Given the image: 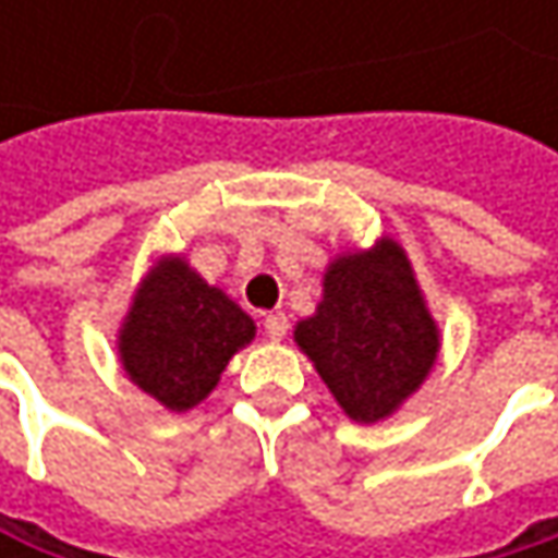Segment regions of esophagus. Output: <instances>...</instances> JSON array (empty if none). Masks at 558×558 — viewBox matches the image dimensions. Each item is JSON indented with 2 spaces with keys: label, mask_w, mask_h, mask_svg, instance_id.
Here are the masks:
<instances>
[{
  "label": "esophagus",
  "mask_w": 558,
  "mask_h": 558,
  "mask_svg": "<svg viewBox=\"0 0 558 558\" xmlns=\"http://www.w3.org/2000/svg\"><path fill=\"white\" fill-rule=\"evenodd\" d=\"M265 332H268V339L280 342L287 336V316L283 313H268L265 316Z\"/></svg>",
  "instance_id": "1"
}]
</instances>
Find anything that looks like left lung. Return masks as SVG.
<instances>
[{"label":"left lung","instance_id":"obj_1","mask_svg":"<svg viewBox=\"0 0 558 558\" xmlns=\"http://www.w3.org/2000/svg\"><path fill=\"white\" fill-rule=\"evenodd\" d=\"M339 407L375 423L429 375L439 332L400 245L342 255L323 278V303L293 329Z\"/></svg>","mask_w":558,"mask_h":558}]
</instances>
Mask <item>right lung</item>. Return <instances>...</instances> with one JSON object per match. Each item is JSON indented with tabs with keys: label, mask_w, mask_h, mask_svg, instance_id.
Returning <instances> with one entry per match:
<instances>
[{
	"label": "right lung",
	"mask_w": 558,
	"mask_h": 558,
	"mask_svg": "<svg viewBox=\"0 0 558 558\" xmlns=\"http://www.w3.org/2000/svg\"><path fill=\"white\" fill-rule=\"evenodd\" d=\"M255 323L180 258L161 262L138 290L119 352L129 378L168 410H190L216 388Z\"/></svg>",
	"instance_id": "1"
}]
</instances>
